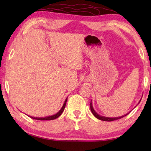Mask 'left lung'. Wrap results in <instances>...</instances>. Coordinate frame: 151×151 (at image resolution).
I'll list each match as a JSON object with an SVG mask.
<instances>
[{"label":"left lung","mask_w":151,"mask_h":151,"mask_svg":"<svg viewBox=\"0 0 151 151\" xmlns=\"http://www.w3.org/2000/svg\"><path fill=\"white\" fill-rule=\"evenodd\" d=\"M140 101H141V99H140V100L139 101V103H140ZM139 103H138V104H139ZM90 104H90V108H91V112H92V113H93V115L95 116L96 119L101 120V121H115V120L120 119H121V118H123L124 116H127V114H129L130 112H131V111H130V112H128V113H127L126 114H124V115L121 116H119V117H106V116H104L100 115V114H99L95 111H94V109L93 106V103H92V100L91 101V103Z\"/></svg>","instance_id":"8db88e82"}]
</instances>
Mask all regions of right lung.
<instances>
[{"label": "right lung", "mask_w": 151, "mask_h": 151, "mask_svg": "<svg viewBox=\"0 0 151 151\" xmlns=\"http://www.w3.org/2000/svg\"><path fill=\"white\" fill-rule=\"evenodd\" d=\"M67 99H68V97L65 99V102H64V104L62 106V108L60 109V110L57 113L53 114V115H51V116H45V117H34V116H29L28 115L30 118H32L33 119H35V120H39V121H51V120H54L55 119L58 118V116L61 115V114L63 113V112L64 111V110H65V106L66 104V101H67Z\"/></svg>", "instance_id": "obj_1"}]
</instances>
